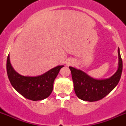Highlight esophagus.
Masks as SVG:
<instances>
[{
	"label": "esophagus",
	"mask_w": 126,
	"mask_h": 126,
	"mask_svg": "<svg viewBox=\"0 0 126 126\" xmlns=\"http://www.w3.org/2000/svg\"><path fill=\"white\" fill-rule=\"evenodd\" d=\"M68 65H69V64H68Z\"/></svg>",
	"instance_id": "1"
}]
</instances>
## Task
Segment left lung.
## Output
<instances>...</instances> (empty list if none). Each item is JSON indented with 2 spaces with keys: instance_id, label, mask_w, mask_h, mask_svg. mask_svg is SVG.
Wrapping results in <instances>:
<instances>
[{
  "instance_id": "8db88e82",
  "label": "left lung",
  "mask_w": 126,
  "mask_h": 126,
  "mask_svg": "<svg viewBox=\"0 0 126 126\" xmlns=\"http://www.w3.org/2000/svg\"><path fill=\"white\" fill-rule=\"evenodd\" d=\"M118 54L119 68L112 77L106 79H95L83 71L69 67L74 83V92L79 98L88 102L100 100L117 85L122 71V61L119 48L118 49Z\"/></svg>"
}]
</instances>
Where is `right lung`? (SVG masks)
I'll return each instance as SVG.
<instances>
[{
	"mask_svg": "<svg viewBox=\"0 0 126 126\" xmlns=\"http://www.w3.org/2000/svg\"><path fill=\"white\" fill-rule=\"evenodd\" d=\"M63 67L59 65L41 76L30 77L20 75L14 71L10 63L9 54L6 64L7 73L12 86L22 96L33 101L41 100L50 96L54 80Z\"/></svg>",
	"mask_w": 126,
	"mask_h": 126,
	"instance_id": "1",
	"label": "right lung"
}]
</instances>
